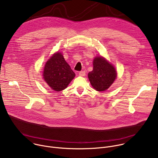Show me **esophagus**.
Masks as SVG:
<instances>
[{
    "label": "esophagus",
    "mask_w": 158,
    "mask_h": 158,
    "mask_svg": "<svg viewBox=\"0 0 158 158\" xmlns=\"http://www.w3.org/2000/svg\"><path fill=\"white\" fill-rule=\"evenodd\" d=\"M79 74L80 76H84L85 75V71H80L79 73Z\"/></svg>",
    "instance_id": "34e87169"
}]
</instances>
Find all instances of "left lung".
Masks as SVG:
<instances>
[{
    "label": "left lung",
    "mask_w": 158,
    "mask_h": 158,
    "mask_svg": "<svg viewBox=\"0 0 158 158\" xmlns=\"http://www.w3.org/2000/svg\"><path fill=\"white\" fill-rule=\"evenodd\" d=\"M117 77L114 67L102 57H96L93 60V70L88 74L93 88L98 91H104L114 82Z\"/></svg>",
    "instance_id": "obj_1"
}]
</instances>
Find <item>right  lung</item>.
Instances as JSON below:
<instances>
[{"instance_id": "right-lung-1", "label": "right lung", "mask_w": 158, "mask_h": 158, "mask_svg": "<svg viewBox=\"0 0 158 158\" xmlns=\"http://www.w3.org/2000/svg\"><path fill=\"white\" fill-rule=\"evenodd\" d=\"M44 79L56 91L65 89L75 77V73L66 62L60 52L55 53L46 63L43 72Z\"/></svg>"}]
</instances>
